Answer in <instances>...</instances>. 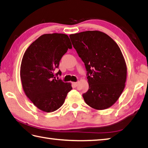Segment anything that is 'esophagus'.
Listing matches in <instances>:
<instances>
[{
    "label": "esophagus",
    "instance_id": "obj_1",
    "mask_svg": "<svg viewBox=\"0 0 148 148\" xmlns=\"http://www.w3.org/2000/svg\"><path fill=\"white\" fill-rule=\"evenodd\" d=\"M72 85L74 86H77L78 85V82H72Z\"/></svg>",
    "mask_w": 148,
    "mask_h": 148
}]
</instances>
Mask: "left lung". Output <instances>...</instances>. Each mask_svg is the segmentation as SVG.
I'll list each match as a JSON object with an SVG mask.
<instances>
[{
	"mask_svg": "<svg viewBox=\"0 0 148 148\" xmlns=\"http://www.w3.org/2000/svg\"><path fill=\"white\" fill-rule=\"evenodd\" d=\"M69 36L87 71L89 88L83 95L85 103L98 110L110 108L121 96L126 81L127 66L119 47L99 31Z\"/></svg>",
	"mask_w": 148,
	"mask_h": 148,
	"instance_id": "1",
	"label": "left lung"
}]
</instances>
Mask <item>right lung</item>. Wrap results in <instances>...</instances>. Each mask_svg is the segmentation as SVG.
I'll return each instance as SVG.
<instances>
[{"label": "right lung", "mask_w": 148, "mask_h": 148, "mask_svg": "<svg viewBox=\"0 0 148 148\" xmlns=\"http://www.w3.org/2000/svg\"><path fill=\"white\" fill-rule=\"evenodd\" d=\"M72 48L68 35L45 34L29 45L20 65V79L25 94L34 106L45 112H52L64 103L71 83L55 79L54 71L68 49ZM60 71L58 74H60Z\"/></svg>", "instance_id": "right-lung-1"}]
</instances>
